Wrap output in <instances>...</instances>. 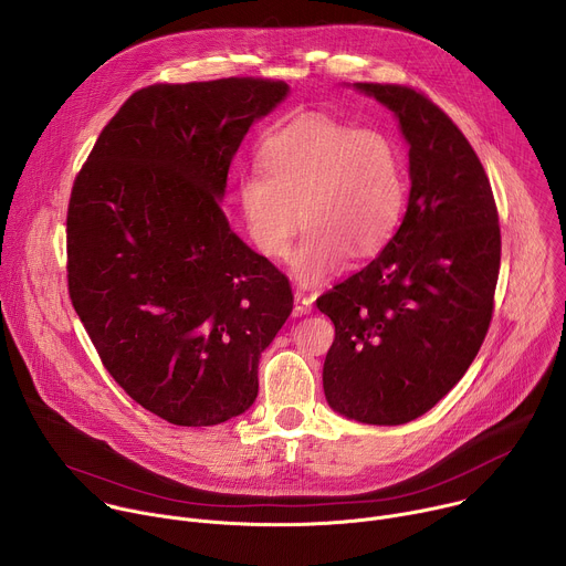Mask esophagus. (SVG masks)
I'll return each instance as SVG.
<instances>
[{
    "label": "esophagus",
    "mask_w": 566,
    "mask_h": 566,
    "mask_svg": "<svg viewBox=\"0 0 566 566\" xmlns=\"http://www.w3.org/2000/svg\"><path fill=\"white\" fill-rule=\"evenodd\" d=\"M315 295H306L304 291H295V313H311Z\"/></svg>",
    "instance_id": "esophagus-1"
}]
</instances>
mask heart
Instances as JSON below:
<instances>
[{"instance_id": "heart-1", "label": "heart", "mask_w": 566, "mask_h": 566, "mask_svg": "<svg viewBox=\"0 0 566 566\" xmlns=\"http://www.w3.org/2000/svg\"><path fill=\"white\" fill-rule=\"evenodd\" d=\"M260 170L237 181V208L253 247L269 260L291 258L295 277L315 284L349 253L367 258L394 237L408 199L406 156L382 127H354L325 114H300L260 143Z\"/></svg>"}]
</instances>
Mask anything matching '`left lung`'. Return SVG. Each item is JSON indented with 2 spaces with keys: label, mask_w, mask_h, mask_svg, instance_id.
Listing matches in <instances>:
<instances>
[{
  "label": "left lung",
  "mask_w": 566,
  "mask_h": 566,
  "mask_svg": "<svg viewBox=\"0 0 566 566\" xmlns=\"http://www.w3.org/2000/svg\"><path fill=\"white\" fill-rule=\"evenodd\" d=\"M356 87L396 114L412 188L380 255L315 302L336 327L322 387L347 419L400 426L437 406L489 334L500 214L476 151L439 105L406 85Z\"/></svg>",
  "instance_id": "1"
}]
</instances>
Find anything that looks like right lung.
Instances as JSON below:
<instances>
[{"label": "right lung", "instance_id": "1", "mask_svg": "<svg viewBox=\"0 0 566 566\" xmlns=\"http://www.w3.org/2000/svg\"><path fill=\"white\" fill-rule=\"evenodd\" d=\"M289 87L269 77L134 92L80 168L66 210L69 297L112 378L175 426L247 412L293 308L286 275L221 208L230 160Z\"/></svg>", "mask_w": 566, "mask_h": 566}]
</instances>
